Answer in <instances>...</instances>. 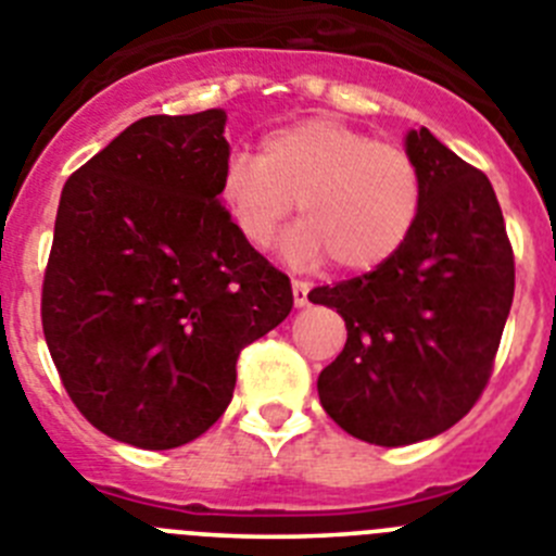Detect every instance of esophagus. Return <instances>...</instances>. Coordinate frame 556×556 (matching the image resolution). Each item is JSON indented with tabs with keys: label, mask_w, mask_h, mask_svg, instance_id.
Instances as JSON below:
<instances>
[{
	"label": "esophagus",
	"mask_w": 556,
	"mask_h": 556,
	"mask_svg": "<svg viewBox=\"0 0 556 556\" xmlns=\"http://www.w3.org/2000/svg\"><path fill=\"white\" fill-rule=\"evenodd\" d=\"M308 283L306 281H292V298H294V306L303 308L308 306Z\"/></svg>",
	"instance_id": "obj_1"
}]
</instances>
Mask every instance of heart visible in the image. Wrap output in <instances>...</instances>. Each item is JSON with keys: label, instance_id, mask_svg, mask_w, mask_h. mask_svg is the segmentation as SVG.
<instances>
[{"label": "heart", "instance_id": "b5f03b06", "mask_svg": "<svg viewBox=\"0 0 556 556\" xmlns=\"http://www.w3.org/2000/svg\"><path fill=\"white\" fill-rule=\"evenodd\" d=\"M219 200L239 236L258 250L298 200L303 219L283 239L289 262L331 255L339 269L367 273L409 242L426 184L404 147L333 116H312L267 132L258 155H233L219 178Z\"/></svg>", "mask_w": 556, "mask_h": 556}]
</instances>
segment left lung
<instances>
[{"mask_svg":"<svg viewBox=\"0 0 556 556\" xmlns=\"http://www.w3.org/2000/svg\"><path fill=\"white\" fill-rule=\"evenodd\" d=\"M424 172L415 233L390 262L317 287L348 342L317 378L333 424L372 445H409L459 424L493 376L515 294V255L488 175L426 127L406 136Z\"/></svg>","mask_w":556,"mask_h":556,"instance_id":"8db88e82","label":"left lung"}]
</instances>
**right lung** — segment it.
<instances>
[{"label":"right lung","instance_id":"right-lung-1","mask_svg":"<svg viewBox=\"0 0 556 556\" xmlns=\"http://www.w3.org/2000/svg\"><path fill=\"white\" fill-rule=\"evenodd\" d=\"M225 111L144 116L66 180L41 326L102 434L166 451L217 424L236 358L292 312L289 278L219 200Z\"/></svg>","mask_w":556,"mask_h":556}]
</instances>
